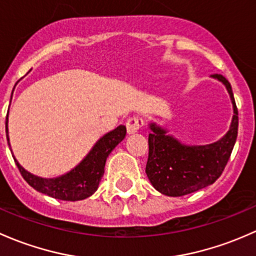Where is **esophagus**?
Wrapping results in <instances>:
<instances>
[{
	"instance_id": "34e87169",
	"label": "esophagus",
	"mask_w": 256,
	"mask_h": 256,
	"mask_svg": "<svg viewBox=\"0 0 256 256\" xmlns=\"http://www.w3.org/2000/svg\"><path fill=\"white\" fill-rule=\"evenodd\" d=\"M126 126H127V130L129 134L136 133V132L140 130L144 127V120L139 117V116H133V117L128 118Z\"/></svg>"
}]
</instances>
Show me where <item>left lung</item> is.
<instances>
[{"label": "left lung", "mask_w": 256, "mask_h": 256, "mask_svg": "<svg viewBox=\"0 0 256 256\" xmlns=\"http://www.w3.org/2000/svg\"><path fill=\"white\" fill-rule=\"evenodd\" d=\"M212 76L224 84L234 108L230 129L220 140L208 146H186L166 136L164 129L150 124L152 133L149 134L146 172L152 185L166 196H184L212 185L230 158L238 136V108L229 81L220 74Z\"/></svg>", "instance_id": "obj_1"}]
</instances>
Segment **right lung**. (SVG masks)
<instances>
[{
    "instance_id": "obj_1",
    "label": "right lung",
    "mask_w": 256,
    "mask_h": 256,
    "mask_svg": "<svg viewBox=\"0 0 256 256\" xmlns=\"http://www.w3.org/2000/svg\"><path fill=\"white\" fill-rule=\"evenodd\" d=\"M6 133L7 142H8L7 127ZM126 133L127 129L124 126H118L112 132L102 136L96 146L92 148L88 156L74 170L56 178H42L32 175L18 164L17 160L14 159V162L20 175L34 190L48 194L52 198L62 200V201H80L88 198L96 192L104 174V164L107 158L116 146L124 139Z\"/></svg>"
}]
</instances>
